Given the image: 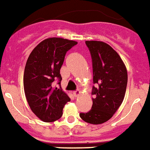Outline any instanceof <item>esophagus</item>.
Listing matches in <instances>:
<instances>
[{
    "mask_svg": "<svg viewBox=\"0 0 150 150\" xmlns=\"http://www.w3.org/2000/svg\"><path fill=\"white\" fill-rule=\"evenodd\" d=\"M81 94V91L79 90L74 91V93H73V94H74V96H75V97H78V96H80Z\"/></svg>",
    "mask_w": 150,
    "mask_h": 150,
    "instance_id": "1",
    "label": "esophagus"
}]
</instances>
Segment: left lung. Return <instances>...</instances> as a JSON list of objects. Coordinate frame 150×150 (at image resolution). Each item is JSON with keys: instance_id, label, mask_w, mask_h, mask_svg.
<instances>
[{"instance_id": "8db88e82", "label": "left lung", "mask_w": 150, "mask_h": 150, "mask_svg": "<svg viewBox=\"0 0 150 150\" xmlns=\"http://www.w3.org/2000/svg\"><path fill=\"white\" fill-rule=\"evenodd\" d=\"M92 63L94 98L92 108L87 113H81L80 117L91 124H101L108 121L116 112L124 101L128 72L120 55L109 44L102 41L87 40Z\"/></svg>"}]
</instances>
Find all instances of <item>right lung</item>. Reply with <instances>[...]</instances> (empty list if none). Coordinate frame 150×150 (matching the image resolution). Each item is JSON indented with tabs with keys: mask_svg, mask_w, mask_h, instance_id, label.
Segmentation results:
<instances>
[{
	"mask_svg": "<svg viewBox=\"0 0 150 150\" xmlns=\"http://www.w3.org/2000/svg\"><path fill=\"white\" fill-rule=\"evenodd\" d=\"M77 42L63 38H48L32 50L26 61L23 86L30 110L39 120L50 123L59 120L63 108L69 102L62 88H53L55 79L62 80L60 74L66 52Z\"/></svg>",
	"mask_w": 150,
	"mask_h": 150,
	"instance_id": "right-lung-1",
	"label": "right lung"
}]
</instances>
